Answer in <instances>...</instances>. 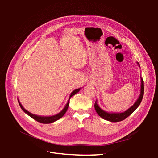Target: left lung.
<instances>
[{
  "label": "left lung",
  "instance_id": "left-lung-1",
  "mask_svg": "<svg viewBox=\"0 0 158 158\" xmlns=\"http://www.w3.org/2000/svg\"><path fill=\"white\" fill-rule=\"evenodd\" d=\"M137 64L140 67L139 63H137ZM143 93H144L143 80L141 77V90H140L139 96L137 101L134 103V105L129 109H127L126 111L121 112V113H116V112H111V113H110V112L104 111L103 109H101L100 106L98 105L97 100L95 101V109L99 116H100L101 118H102L103 119L106 120V121H108L110 122H119V121H123L124 119H125L126 118L129 116L130 115L132 114L133 112L137 109L138 106H139L141 102L143 99Z\"/></svg>",
  "mask_w": 158,
  "mask_h": 158
}]
</instances>
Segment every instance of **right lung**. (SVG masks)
<instances>
[{"mask_svg": "<svg viewBox=\"0 0 158 158\" xmlns=\"http://www.w3.org/2000/svg\"><path fill=\"white\" fill-rule=\"evenodd\" d=\"M80 89H81V88L74 90L71 93V94H70V95H69V100L68 101V102H67L66 105L65 106V107H64L62 109V111H60L59 113L57 114L53 115V116H37V115H35V114H33L32 113H31V112H29L28 111H27V110H26V109H25L24 108H23V106L21 104L19 100V99H18V102H19V106H21V109H22V110L24 111L26 114H28L29 116H31L32 118H33L34 120H35V121H38L40 123H44V124L52 123H53V122L58 121V119L61 118H62L64 116V114L66 113V111H67V110H68V109L69 103V99L71 98V97H73L74 95H75L76 93H78L79 90H80Z\"/></svg>", "mask_w": 158, "mask_h": 158, "instance_id": "1", "label": "right lung"}]
</instances>
